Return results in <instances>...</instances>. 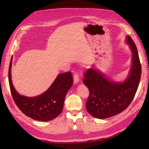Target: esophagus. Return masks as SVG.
<instances>
[{"label": "esophagus", "mask_w": 149, "mask_h": 149, "mask_svg": "<svg viewBox=\"0 0 149 149\" xmlns=\"http://www.w3.org/2000/svg\"><path fill=\"white\" fill-rule=\"evenodd\" d=\"M74 84H76V83H78V82H79V76H78V73H74Z\"/></svg>", "instance_id": "esophagus-1"}]
</instances>
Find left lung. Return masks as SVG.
<instances>
[{
  "label": "left lung",
  "instance_id": "8db88e82",
  "mask_svg": "<svg viewBox=\"0 0 149 149\" xmlns=\"http://www.w3.org/2000/svg\"><path fill=\"white\" fill-rule=\"evenodd\" d=\"M126 40L132 53V65L129 77L123 83L111 81L96 69L89 68L84 74L83 83L89 91L86 108L96 118L105 119L120 113L136 95L141 76V64L136 44L130 36H127Z\"/></svg>",
  "mask_w": 149,
  "mask_h": 149
}]
</instances>
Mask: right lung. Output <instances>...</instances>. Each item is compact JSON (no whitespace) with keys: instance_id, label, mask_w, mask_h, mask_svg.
I'll use <instances>...</instances> for the list:
<instances>
[{"instance_id":"add662e5","label":"right lung","mask_w":149,"mask_h":149,"mask_svg":"<svg viewBox=\"0 0 149 149\" xmlns=\"http://www.w3.org/2000/svg\"><path fill=\"white\" fill-rule=\"evenodd\" d=\"M12 57L8 70V81L13 100L24 114L34 120H51L60 115L63 107L65 98L73 85L71 72L58 74L47 91L38 96L29 97L20 95L13 87L11 79Z\"/></svg>"}]
</instances>
